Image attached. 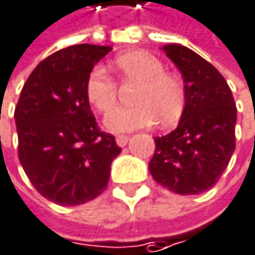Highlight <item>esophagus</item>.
Returning <instances> with one entry per match:
<instances>
[{
    "label": "esophagus",
    "mask_w": 255,
    "mask_h": 255,
    "mask_svg": "<svg viewBox=\"0 0 255 255\" xmlns=\"http://www.w3.org/2000/svg\"><path fill=\"white\" fill-rule=\"evenodd\" d=\"M128 141H129V136H128V135H119V136L116 138V142H117V145H120V147H125V145L128 144Z\"/></svg>",
    "instance_id": "esophagus-1"
}]
</instances>
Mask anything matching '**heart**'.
<instances>
[{"label":"heart","instance_id":"obj_1","mask_svg":"<svg viewBox=\"0 0 255 255\" xmlns=\"http://www.w3.org/2000/svg\"><path fill=\"white\" fill-rule=\"evenodd\" d=\"M114 70L120 82L136 84L133 91V107L113 110L105 117L108 130L120 133L150 128L159 120L162 128L177 123L185 111L186 91L183 82L165 72L161 60L154 55L135 51L114 60ZM88 102L101 113L110 111L119 94L117 82L101 67H94L85 82Z\"/></svg>","mask_w":255,"mask_h":255}]
</instances>
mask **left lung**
<instances>
[{
  "label": "left lung",
  "instance_id": "8db88e82",
  "mask_svg": "<svg viewBox=\"0 0 255 255\" xmlns=\"http://www.w3.org/2000/svg\"><path fill=\"white\" fill-rule=\"evenodd\" d=\"M162 49L183 76L186 105L179 126L154 138L148 171L171 192L201 194L215 186L230 162L238 110L227 81L209 61L182 45Z\"/></svg>",
  "mask_w": 255,
  "mask_h": 255
}]
</instances>
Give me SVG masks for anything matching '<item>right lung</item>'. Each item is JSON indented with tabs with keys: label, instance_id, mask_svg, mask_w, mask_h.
I'll return each mask as SVG.
<instances>
[{
	"label": "right lung",
	"instance_id": "right-lung-1",
	"mask_svg": "<svg viewBox=\"0 0 255 255\" xmlns=\"http://www.w3.org/2000/svg\"><path fill=\"white\" fill-rule=\"evenodd\" d=\"M110 51L84 43L54 52L31 72L14 110L22 168L39 194L60 206L101 195L122 151L98 128L85 94L88 73Z\"/></svg>",
	"mask_w": 255,
	"mask_h": 255
}]
</instances>
